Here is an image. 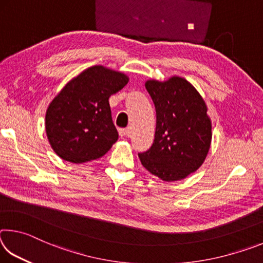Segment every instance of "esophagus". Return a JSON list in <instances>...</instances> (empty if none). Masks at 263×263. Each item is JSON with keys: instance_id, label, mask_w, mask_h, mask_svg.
<instances>
[{"instance_id": "34e87169", "label": "esophagus", "mask_w": 263, "mask_h": 263, "mask_svg": "<svg viewBox=\"0 0 263 263\" xmlns=\"http://www.w3.org/2000/svg\"><path fill=\"white\" fill-rule=\"evenodd\" d=\"M119 135H121V137L123 138L128 137L131 135V130L130 128H122V130H119Z\"/></svg>"}]
</instances>
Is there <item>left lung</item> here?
<instances>
[{"mask_svg":"<svg viewBox=\"0 0 263 263\" xmlns=\"http://www.w3.org/2000/svg\"><path fill=\"white\" fill-rule=\"evenodd\" d=\"M145 87L157 111L154 141L139 153L141 164L159 179H185L205 161L212 140L208 106L193 84L181 77L151 79Z\"/></svg>","mask_w":263,"mask_h":263,"instance_id":"8db88e82","label":"left lung"}]
</instances>
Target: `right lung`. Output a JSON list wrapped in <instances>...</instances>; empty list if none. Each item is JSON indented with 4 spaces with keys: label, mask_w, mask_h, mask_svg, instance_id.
<instances>
[{
    "label": "right lung",
    "mask_w": 263,
    "mask_h": 263,
    "mask_svg": "<svg viewBox=\"0 0 263 263\" xmlns=\"http://www.w3.org/2000/svg\"><path fill=\"white\" fill-rule=\"evenodd\" d=\"M128 82L126 74L96 65L65 84L48 105L45 130L58 157L72 163L96 160L118 140L109 97Z\"/></svg>",
    "instance_id": "1"
}]
</instances>
